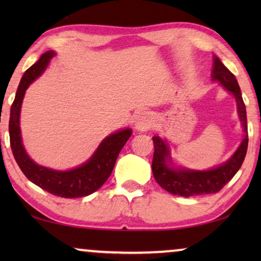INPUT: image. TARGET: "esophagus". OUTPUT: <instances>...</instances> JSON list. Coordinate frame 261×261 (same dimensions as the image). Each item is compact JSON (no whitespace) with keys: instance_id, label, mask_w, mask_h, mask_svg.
Listing matches in <instances>:
<instances>
[{"instance_id":"esophagus-1","label":"esophagus","mask_w":261,"mask_h":261,"mask_svg":"<svg viewBox=\"0 0 261 261\" xmlns=\"http://www.w3.org/2000/svg\"><path fill=\"white\" fill-rule=\"evenodd\" d=\"M152 126V117L148 114H142L137 122L138 130H146Z\"/></svg>"}]
</instances>
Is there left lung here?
Returning <instances> with one entry per match:
<instances>
[{
    "mask_svg": "<svg viewBox=\"0 0 261 261\" xmlns=\"http://www.w3.org/2000/svg\"><path fill=\"white\" fill-rule=\"evenodd\" d=\"M213 80L219 81L227 90L235 96L242 127L245 132H247L246 107L241 96L240 87L234 74L221 63L217 57L214 59ZM153 144H154V154L152 160V172L156 183L171 194L190 197V196L216 194L235 176L247 153L248 134L246 133L240 147L226 164L209 171H177L170 169L166 164V160L169 158V147L166 142L158 137H154Z\"/></svg>",
    "mask_w": 261,
    "mask_h": 261,
    "instance_id": "obj_1",
    "label": "left lung"
}]
</instances>
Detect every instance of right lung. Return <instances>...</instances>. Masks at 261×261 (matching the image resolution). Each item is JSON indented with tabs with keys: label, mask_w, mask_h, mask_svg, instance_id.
<instances>
[{
	"label": "right lung",
	"mask_w": 261,
	"mask_h": 261,
	"mask_svg": "<svg viewBox=\"0 0 261 261\" xmlns=\"http://www.w3.org/2000/svg\"><path fill=\"white\" fill-rule=\"evenodd\" d=\"M55 56L53 51H47L33 64L21 78L15 99L10 108L9 139L10 147L17 165L24 176L32 183L44 189L49 194L64 198H76L88 196L98 190L113 172L119 153L130 138L132 130L123 129L109 135L101 142L97 151L87 164L70 171H55L39 166L27 155L24 151L20 133V109L24 91L35 78L44 72L49 60Z\"/></svg>",
	"instance_id": "add662e5"
}]
</instances>
